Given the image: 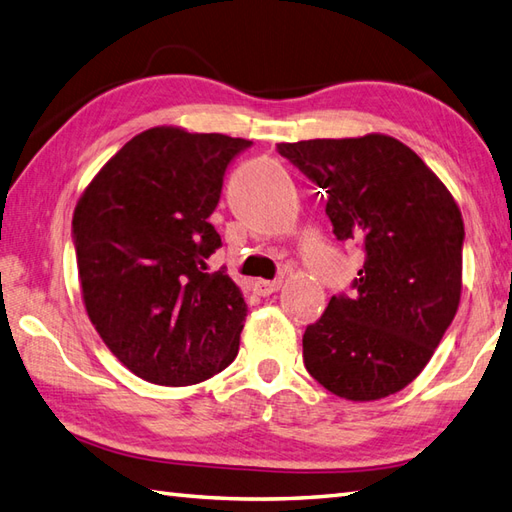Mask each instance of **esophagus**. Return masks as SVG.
<instances>
[{"mask_svg":"<svg viewBox=\"0 0 512 512\" xmlns=\"http://www.w3.org/2000/svg\"><path fill=\"white\" fill-rule=\"evenodd\" d=\"M282 287V280L278 278V280H254L252 282V289H254V293L256 295H271V293H276L278 289Z\"/></svg>","mask_w":512,"mask_h":512,"instance_id":"1","label":"esophagus"}]
</instances>
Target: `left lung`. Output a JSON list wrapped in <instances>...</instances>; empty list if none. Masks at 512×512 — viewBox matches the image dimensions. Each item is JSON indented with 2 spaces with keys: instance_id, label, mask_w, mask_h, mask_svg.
Instances as JSON below:
<instances>
[{
  "instance_id": "left-lung-1",
  "label": "left lung",
  "mask_w": 512,
  "mask_h": 512,
  "mask_svg": "<svg viewBox=\"0 0 512 512\" xmlns=\"http://www.w3.org/2000/svg\"><path fill=\"white\" fill-rule=\"evenodd\" d=\"M326 190L337 241H355L363 267L302 337L311 377L348 401H377L412 383L458 311L462 214L445 184L403 142L370 133L278 144Z\"/></svg>"
}]
</instances>
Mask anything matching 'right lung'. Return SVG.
<instances>
[{
	"instance_id": "obj_1",
	"label": "right lung",
	"mask_w": 512,
	"mask_h": 512,
	"mask_svg": "<svg viewBox=\"0 0 512 512\" xmlns=\"http://www.w3.org/2000/svg\"><path fill=\"white\" fill-rule=\"evenodd\" d=\"M252 142L155 127L102 166L74 210L72 238L89 320L140 379L192 385L238 355L247 304L208 221L223 177Z\"/></svg>"
}]
</instances>
